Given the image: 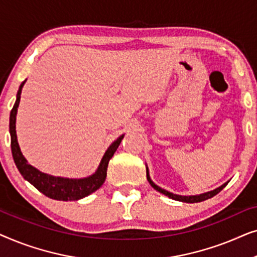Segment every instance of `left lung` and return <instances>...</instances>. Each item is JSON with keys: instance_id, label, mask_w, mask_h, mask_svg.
<instances>
[{"instance_id": "1", "label": "left lung", "mask_w": 257, "mask_h": 257, "mask_svg": "<svg viewBox=\"0 0 257 257\" xmlns=\"http://www.w3.org/2000/svg\"><path fill=\"white\" fill-rule=\"evenodd\" d=\"M146 177H147V180H149V182H150V185L152 186V187L156 189V191L163 193L164 195L168 196V198H170V199L177 200V201H181V202H187V203L201 202V201H205V200H207V199L213 198L214 195H216L217 193L222 191V189L227 186L228 182H229V181L224 182V184L221 185L220 187L213 189V191L202 193V194H198V195H179V194H174V193H172V192H168V191H166V189L161 188L158 185L154 184V182L152 181V179H151V177H150V171H149V167H147V165H146Z\"/></svg>"}]
</instances>
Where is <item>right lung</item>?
Returning <instances> with one entry per match:
<instances>
[{
  "label": "right lung",
  "mask_w": 257,
  "mask_h": 257,
  "mask_svg": "<svg viewBox=\"0 0 257 257\" xmlns=\"http://www.w3.org/2000/svg\"><path fill=\"white\" fill-rule=\"evenodd\" d=\"M26 82L27 79L22 82V84L19 87V91H17L16 94V101L14 104L12 112H10L9 120V132L10 138H12V153L17 170L20 171L22 177L27 181H29L34 187H36L45 196L54 200H59V201H76V200H80L87 195H90L91 193L96 192L104 184L105 179H106L108 161L113 157L114 152L117 151L118 146L120 145L125 135H121L108 146L106 152L104 153L103 158H101L100 164L96 172L93 174L89 175V177L72 179L55 177V175L43 173V172L37 170L36 167H34L33 165L28 163V160L24 158L22 152H21L19 142H17L16 114L17 107H19L21 100V92H22V87Z\"/></svg>",
  "instance_id": "add662e5"
}]
</instances>
